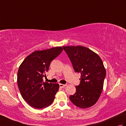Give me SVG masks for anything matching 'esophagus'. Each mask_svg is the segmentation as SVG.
Masks as SVG:
<instances>
[{
    "label": "esophagus",
    "mask_w": 126,
    "mask_h": 126,
    "mask_svg": "<svg viewBox=\"0 0 126 126\" xmlns=\"http://www.w3.org/2000/svg\"><path fill=\"white\" fill-rule=\"evenodd\" d=\"M59 85H60V87L61 88H64L66 86L65 84H61V83H60Z\"/></svg>",
    "instance_id": "1"
}]
</instances>
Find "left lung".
Masks as SVG:
<instances>
[{"mask_svg":"<svg viewBox=\"0 0 126 126\" xmlns=\"http://www.w3.org/2000/svg\"><path fill=\"white\" fill-rule=\"evenodd\" d=\"M73 64L74 71L81 74L80 83L75 94L69 96L74 105L81 108L96 103L103 89L106 71L103 62L92 50L82 46L63 47Z\"/></svg>","mask_w":126,"mask_h":126,"instance_id":"left-lung-1","label":"left lung"}]
</instances>
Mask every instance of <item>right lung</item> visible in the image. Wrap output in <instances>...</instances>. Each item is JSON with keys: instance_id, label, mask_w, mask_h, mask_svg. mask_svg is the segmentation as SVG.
Segmentation results:
<instances>
[{"instance_id": "obj_1", "label": "right lung", "mask_w": 126, "mask_h": 126, "mask_svg": "<svg viewBox=\"0 0 126 126\" xmlns=\"http://www.w3.org/2000/svg\"><path fill=\"white\" fill-rule=\"evenodd\" d=\"M63 50L60 47L35 51L21 64L17 74V83L22 97L36 109L49 106L55 99L59 84L43 82V77L49 70L51 62Z\"/></svg>"}]
</instances>
